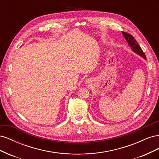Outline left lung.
Here are the masks:
<instances>
[{
	"mask_svg": "<svg viewBox=\"0 0 159 159\" xmlns=\"http://www.w3.org/2000/svg\"><path fill=\"white\" fill-rule=\"evenodd\" d=\"M122 34H123L124 38H125L127 42H128L129 46L131 47V48L132 49V50L134 52L137 53V54H139V56H141V57H143L144 59L146 60L147 58H146V56L145 55V53L143 52V51L141 49V48L140 47V46L138 44V43L137 42L135 39H134V37L132 35L129 34H128L127 32H122Z\"/></svg>",
	"mask_w": 159,
	"mask_h": 159,
	"instance_id": "8db88e82",
	"label": "left lung"
}]
</instances>
